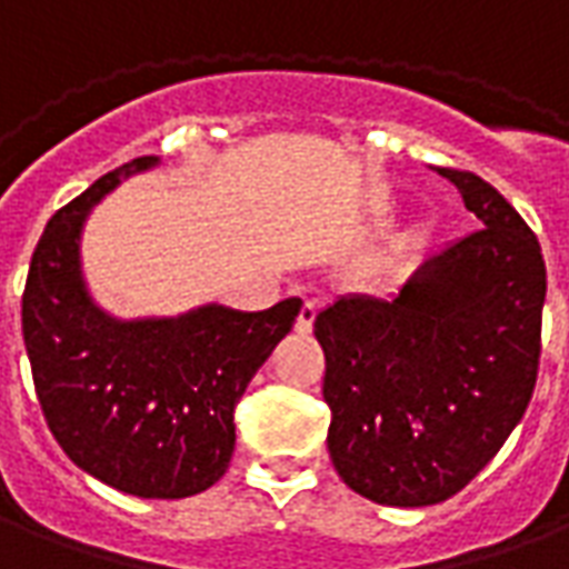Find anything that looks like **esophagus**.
Wrapping results in <instances>:
<instances>
[{
	"label": "esophagus",
	"instance_id": "34e87169",
	"mask_svg": "<svg viewBox=\"0 0 569 569\" xmlns=\"http://www.w3.org/2000/svg\"><path fill=\"white\" fill-rule=\"evenodd\" d=\"M313 317H317V305H313V301H305V305H301V313H298V322H296L298 332L308 335L310 329H313Z\"/></svg>",
	"mask_w": 569,
	"mask_h": 569
}]
</instances>
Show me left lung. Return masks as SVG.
I'll use <instances>...</instances> for the list:
<instances>
[{
  "instance_id": "1",
  "label": "left lung",
  "mask_w": 569,
  "mask_h": 569,
  "mask_svg": "<svg viewBox=\"0 0 569 569\" xmlns=\"http://www.w3.org/2000/svg\"><path fill=\"white\" fill-rule=\"evenodd\" d=\"M451 179L481 228L432 252L393 298L317 313L329 457L359 497L418 509L463 490L525 418L539 369L546 261L481 176Z\"/></svg>"
}]
</instances>
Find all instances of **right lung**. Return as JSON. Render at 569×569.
<instances>
[{
    "label": "right lung",
    "mask_w": 569,
    "mask_h": 569,
    "mask_svg": "<svg viewBox=\"0 0 569 569\" xmlns=\"http://www.w3.org/2000/svg\"><path fill=\"white\" fill-rule=\"evenodd\" d=\"M154 163L146 154L100 176L44 224L23 289V345L44 420L72 463L142 500H182L224 476L234 406L289 335L301 298L149 320L97 308L81 273L84 219L124 176Z\"/></svg>",
    "instance_id": "obj_1"
}]
</instances>
